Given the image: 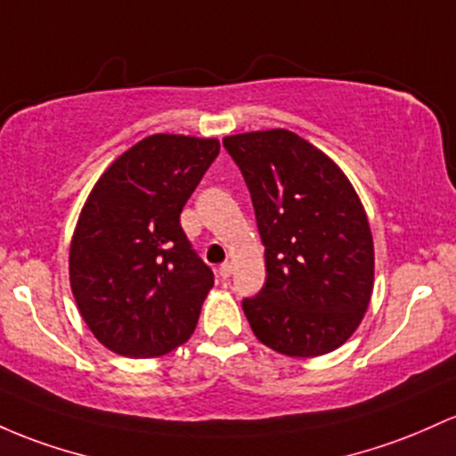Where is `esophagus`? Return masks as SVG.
Returning <instances> with one entry per match:
<instances>
[{
  "label": "esophagus",
  "instance_id": "1",
  "mask_svg": "<svg viewBox=\"0 0 456 456\" xmlns=\"http://www.w3.org/2000/svg\"><path fill=\"white\" fill-rule=\"evenodd\" d=\"M232 273H233V264H232V262L220 264V268H218V274H220V277L227 279V277H232Z\"/></svg>",
  "mask_w": 456,
  "mask_h": 456
}]
</instances>
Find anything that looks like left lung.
Wrapping results in <instances>:
<instances>
[{
	"label": "left lung",
	"instance_id": "1",
	"mask_svg": "<svg viewBox=\"0 0 456 456\" xmlns=\"http://www.w3.org/2000/svg\"><path fill=\"white\" fill-rule=\"evenodd\" d=\"M251 192L266 283L242 309L255 338L288 357H318L357 331L374 288L366 209L342 168L288 132L223 138Z\"/></svg>",
	"mask_w": 456,
	"mask_h": 456
}]
</instances>
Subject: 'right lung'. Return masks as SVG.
I'll return each instance as SVG.
<instances>
[{
	"instance_id": "1",
	"label": "right lung",
	"mask_w": 456,
	"mask_h": 456,
	"mask_svg": "<svg viewBox=\"0 0 456 456\" xmlns=\"http://www.w3.org/2000/svg\"><path fill=\"white\" fill-rule=\"evenodd\" d=\"M216 138L153 134L90 190L69 251L75 303L94 338L123 357H159L199 322L214 273L179 224L216 159Z\"/></svg>"
}]
</instances>
